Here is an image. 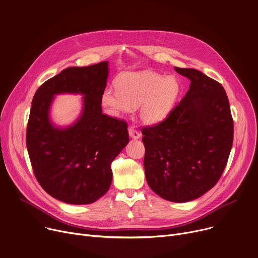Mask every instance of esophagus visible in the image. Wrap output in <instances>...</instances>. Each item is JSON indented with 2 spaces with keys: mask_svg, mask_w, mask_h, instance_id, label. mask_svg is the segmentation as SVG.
I'll return each mask as SVG.
<instances>
[{
  "mask_svg": "<svg viewBox=\"0 0 258 258\" xmlns=\"http://www.w3.org/2000/svg\"><path fill=\"white\" fill-rule=\"evenodd\" d=\"M128 135L132 139H140V137H141V134L133 127H128Z\"/></svg>",
  "mask_w": 258,
  "mask_h": 258,
  "instance_id": "obj_1",
  "label": "esophagus"
}]
</instances>
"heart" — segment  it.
<instances>
[{
  "instance_id": "b5f03b06",
  "label": "heart",
  "mask_w": 258,
  "mask_h": 258,
  "mask_svg": "<svg viewBox=\"0 0 258 258\" xmlns=\"http://www.w3.org/2000/svg\"><path fill=\"white\" fill-rule=\"evenodd\" d=\"M116 89H104L101 104L111 115L118 116L139 107V118L153 125L166 119L181 92L179 81L151 71L125 72L115 81Z\"/></svg>"
}]
</instances>
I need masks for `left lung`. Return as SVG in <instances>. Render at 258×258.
Masks as SVG:
<instances>
[{"mask_svg": "<svg viewBox=\"0 0 258 258\" xmlns=\"http://www.w3.org/2000/svg\"><path fill=\"white\" fill-rule=\"evenodd\" d=\"M190 86L167 118L142 128L150 188L175 203L196 200L218 182L233 140V121L222 85L195 69L175 67Z\"/></svg>", "mask_w": 258, "mask_h": 258, "instance_id": "left-lung-1", "label": "left lung"}]
</instances>
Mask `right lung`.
<instances>
[{"mask_svg": "<svg viewBox=\"0 0 258 258\" xmlns=\"http://www.w3.org/2000/svg\"><path fill=\"white\" fill-rule=\"evenodd\" d=\"M108 63L67 68L33 98L27 148L34 174L46 192L67 204L87 205L103 197L112 182L111 162L128 143L126 122L102 112ZM62 93L84 96L81 116L64 128L50 118L54 97Z\"/></svg>", "mask_w": 258, "mask_h": 258, "instance_id": "1", "label": "right lung"}]
</instances>
